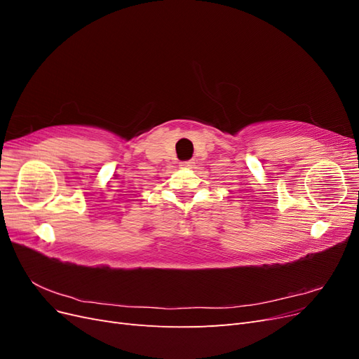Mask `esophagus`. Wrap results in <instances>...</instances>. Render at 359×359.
I'll return each instance as SVG.
<instances>
[{
	"instance_id": "1",
	"label": "esophagus",
	"mask_w": 359,
	"mask_h": 359,
	"mask_svg": "<svg viewBox=\"0 0 359 359\" xmlns=\"http://www.w3.org/2000/svg\"><path fill=\"white\" fill-rule=\"evenodd\" d=\"M180 166H181L182 169H191V168L194 166V161H193V160H187V161H181V163H180Z\"/></svg>"
}]
</instances>
